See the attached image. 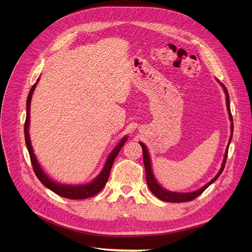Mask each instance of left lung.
Returning a JSON list of instances; mask_svg holds the SVG:
<instances>
[{
	"instance_id": "8db88e82",
	"label": "left lung",
	"mask_w": 252,
	"mask_h": 252,
	"mask_svg": "<svg viewBox=\"0 0 252 252\" xmlns=\"http://www.w3.org/2000/svg\"><path fill=\"white\" fill-rule=\"evenodd\" d=\"M218 83L221 86L223 92H224V95H226V104H227V110H228V114H229V118H230V122H231V136L229 139V143H228V146L226 148V151H224V155H223V159H222V163L221 166L219 170V173L216 175V177L210 180L206 185H204L203 187H201L200 189H198L196 191L193 192H173V191H168L166 189H164L162 186H160V184L157 182V180L154 177L153 174V168H152V162H151V157L150 154L148 152V149L146 147V145H145L143 142H140V145L142 146L143 149V159H144V165H145V170H146V181H147V185L150 189V191L157 197L159 198L160 200L162 201H166V202H173V203H179V202H187V201H191L193 199H195L196 197L199 196L200 194H202L211 184L215 183L217 181V179L220 176V174L222 173L224 164H226V160H227V157H228V150H229V146H230V143L233 137V117L231 114V109H230V98H229V94H228V91L226 89L219 79H217Z\"/></svg>"
}]
</instances>
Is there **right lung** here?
Returning a JSON list of instances; mask_svg holds the SVG:
<instances>
[{"instance_id": "right-lung-1", "label": "right lung", "mask_w": 252, "mask_h": 252, "mask_svg": "<svg viewBox=\"0 0 252 252\" xmlns=\"http://www.w3.org/2000/svg\"><path fill=\"white\" fill-rule=\"evenodd\" d=\"M39 81V77L37 78L36 83L32 87L28 100H26V119H25V124H24V137H25V144L26 147H28L30 157H31V161L34 170V174L36 175L37 179L41 181V183L44 185L45 187L50 189L54 193L58 194L59 196H62L64 198H68V199H85V198H89L98 194L106 185L108 181L109 175H110V170L113 164V161L115 159V157L117 156L118 152L121 151L125 143L127 140V136L123 137L121 139L119 143L114 147V149L109 153L107 156V159L105 161V164L102 168V170L99 173V175L93 180L90 183L87 184H78V185H67V184H61L57 183L55 181H53L46 173L45 170L42 168L41 164L38 163L36 156L33 152L32 146V141L30 137V123H31V102H32V97L34 92L35 86Z\"/></svg>"}]
</instances>
